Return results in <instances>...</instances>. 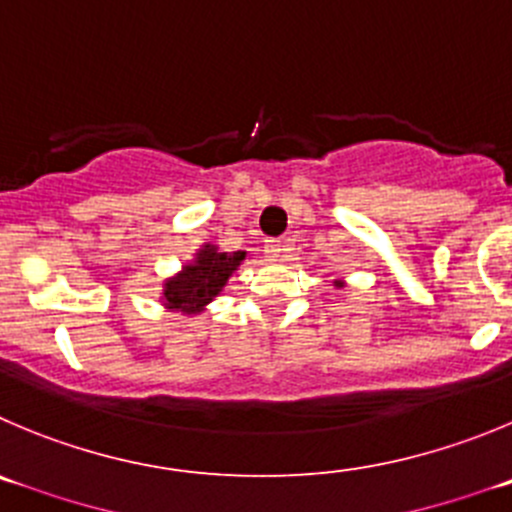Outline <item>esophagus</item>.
<instances>
[{
    "label": "esophagus",
    "instance_id": "obj_1",
    "mask_svg": "<svg viewBox=\"0 0 512 512\" xmlns=\"http://www.w3.org/2000/svg\"><path fill=\"white\" fill-rule=\"evenodd\" d=\"M285 252H288V242H283V240H267L265 255L270 257V260H280V257H283Z\"/></svg>",
    "mask_w": 512,
    "mask_h": 512
}]
</instances>
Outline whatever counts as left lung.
Segmentation results:
<instances>
[{
	"label": "left lung",
	"mask_w": 512,
	"mask_h": 512,
	"mask_svg": "<svg viewBox=\"0 0 512 512\" xmlns=\"http://www.w3.org/2000/svg\"><path fill=\"white\" fill-rule=\"evenodd\" d=\"M336 285H338V288H343V280H336Z\"/></svg>",
	"instance_id": "1"
}]
</instances>
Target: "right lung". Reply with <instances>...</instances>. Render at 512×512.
Returning a JSON list of instances; mask_svg holds the SVG:
<instances>
[{"label": "right lung", "mask_w": 512, "mask_h": 512, "mask_svg": "<svg viewBox=\"0 0 512 512\" xmlns=\"http://www.w3.org/2000/svg\"><path fill=\"white\" fill-rule=\"evenodd\" d=\"M247 252H222L212 242H204L194 260L181 265V270L164 280L161 303L171 313L197 315L222 293L232 272L245 262Z\"/></svg>", "instance_id": "add662e5"}]
</instances>
